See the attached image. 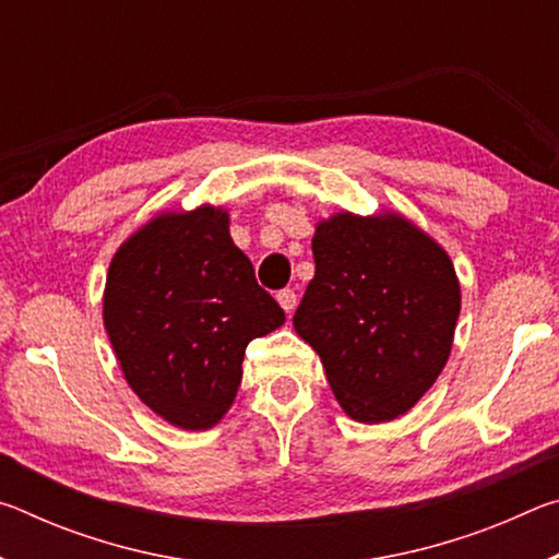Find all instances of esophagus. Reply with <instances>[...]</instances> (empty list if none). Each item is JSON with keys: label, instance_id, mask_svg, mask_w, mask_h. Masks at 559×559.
<instances>
[{"label": "esophagus", "instance_id": "34e87169", "mask_svg": "<svg viewBox=\"0 0 559 559\" xmlns=\"http://www.w3.org/2000/svg\"><path fill=\"white\" fill-rule=\"evenodd\" d=\"M276 300L281 302V308L286 310L288 316L293 313V310H296V302H298V298H296V290H290V288H286V290H278Z\"/></svg>", "mask_w": 559, "mask_h": 559}]
</instances>
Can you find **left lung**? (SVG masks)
Listing matches in <instances>:
<instances>
[{
  "label": "left lung",
  "instance_id": "8db88e82",
  "mask_svg": "<svg viewBox=\"0 0 559 559\" xmlns=\"http://www.w3.org/2000/svg\"><path fill=\"white\" fill-rule=\"evenodd\" d=\"M313 259L293 328L337 404L362 424L406 414L451 355L461 283L449 253L396 212H337L318 222Z\"/></svg>",
  "mask_w": 559,
  "mask_h": 559
}]
</instances>
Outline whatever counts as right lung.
Instances as JSON below:
<instances>
[{
	"mask_svg": "<svg viewBox=\"0 0 559 559\" xmlns=\"http://www.w3.org/2000/svg\"><path fill=\"white\" fill-rule=\"evenodd\" d=\"M286 323L231 241L229 212H159L120 243L103 290V325L140 402L204 431L241 384L246 345Z\"/></svg>",
	"mask_w": 559,
	"mask_h": 559,
	"instance_id": "add662e5",
	"label": "right lung"
}]
</instances>
